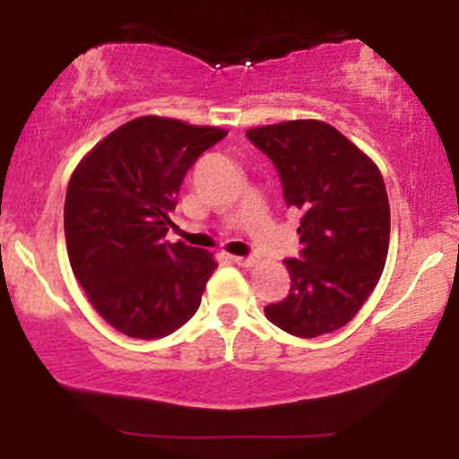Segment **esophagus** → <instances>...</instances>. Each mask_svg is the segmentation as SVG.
Instances as JSON below:
<instances>
[{"label":"esophagus","instance_id":"34e87169","mask_svg":"<svg viewBox=\"0 0 459 459\" xmlns=\"http://www.w3.org/2000/svg\"><path fill=\"white\" fill-rule=\"evenodd\" d=\"M255 256H233V263H237V265H241V267H250V265H255Z\"/></svg>","mask_w":459,"mask_h":459}]
</instances>
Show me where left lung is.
<instances>
[{
  "mask_svg": "<svg viewBox=\"0 0 459 459\" xmlns=\"http://www.w3.org/2000/svg\"><path fill=\"white\" fill-rule=\"evenodd\" d=\"M246 135L270 157L284 203L299 215V256L284 261L291 289L282 302L267 304L265 317L302 339L343 328L386 263L391 209L380 170L319 120H289Z\"/></svg>",
  "mask_w": 459,
  "mask_h": 459,
  "instance_id": "left-lung-1",
  "label": "left lung"
}]
</instances>
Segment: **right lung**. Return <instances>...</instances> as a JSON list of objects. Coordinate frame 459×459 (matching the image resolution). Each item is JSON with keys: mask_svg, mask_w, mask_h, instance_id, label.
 I'll list each match as a JSON object with an SVG mask.
<instances>
[{"mask_svg": "<svg viewBox=\"0 0 459 459\" xmlns=\"http://www.w3.org/2000/svg\"><path fill=\"white\" fill-rule=\"evenodd\" d=\"M226 135L142 116L99 142L73 172L65 235L75 278L112 328L151 341L194 317L212 252L163 241L189 168Z\"/></svg>", "mask_w": 459, "mask_h": 459, "instance_id": "add662e5", "label": "right lung"}]
</instances>
